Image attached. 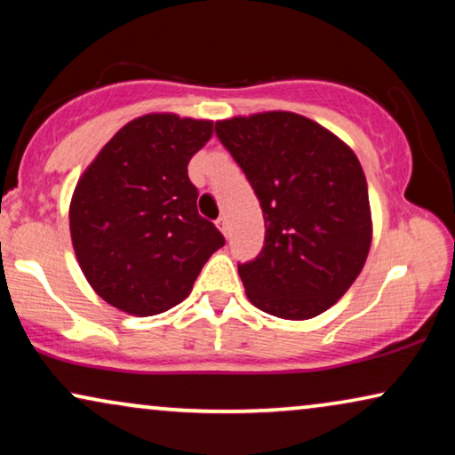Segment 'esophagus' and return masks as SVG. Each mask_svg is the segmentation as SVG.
Wrapping results in <instances>:
<instances>
[{
  "label": "esophagus",
  "instance_id": "esophagus-1",
  "mask_svg": "<svg viewBox=\"0 0 455 455\" xmlns=\"http://www.w3.org/2000/svg\"><path fill=\"white\" fill-rule=\"evenodd\" d=\"M215 226H217V229H220V232H221L223 235H228V232H229V226H228V220H226V217H220V220L215 221Z\"/></svg>",
  "mask_w": 455,
  "mask_h": 455
}]
</instances>
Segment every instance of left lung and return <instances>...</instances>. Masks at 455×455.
<instances>
[{
  "label": "left lung",
  "mask_w": 455,
  "mask_h": 455,
  "mask_svg": "<svg viewBox=\"0 0 455 455\" xmlns=\"http://www.w3.org/2000/svg\"><path fill=\"white\" fill-rule=\"evenodd\" d=\"M265 217V246L238 265L254 307L304 321L333 307L363 271L372 223L356 155L327 128L267 111L215 124Z\"/></svg>",
  "instance_id": "8db88e82"
}]
</instances>
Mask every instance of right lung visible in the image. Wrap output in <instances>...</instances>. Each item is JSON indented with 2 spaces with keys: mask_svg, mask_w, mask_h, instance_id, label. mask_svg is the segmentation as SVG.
<instances>
[{
  "mask_svg": "<svg viewBox=\"0 0 455 455\" xmlns=\"http://www.w3.org/2000/svg\"><path fill=\"white\" fill-rule=\"evenodd\" d=\"M211 134L209 120L136 117L78 180L70 203L74 252L111 307L136 316L170 310L226 244L198 215V190L188 178V161Z\"/></svg>",
  "mask_w": 455,
  "mask_h": 455,
  "instance_id": "right-lung-1",
  "label": "right lung"
}]
</instances>
